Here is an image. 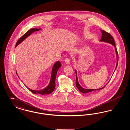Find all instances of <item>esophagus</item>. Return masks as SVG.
<instances>
[{
  "label": "esophagus",
  "mask_w": 130,
  "mask_h": 130,
  "mask_svg": "<svg viewBox=\"0 0 130 130\" xmlns=\"http://www.w3.org/2000/svg\"><path fill=\"white\" fill-rule=\"evenodd\" d=\"M65 62L67 64H69L70 63V58H66L65 59Z\"/></svg>",
  "instance_id": "34e87169"
}]
</instances>
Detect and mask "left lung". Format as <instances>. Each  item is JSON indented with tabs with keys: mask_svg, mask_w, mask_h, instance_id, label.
<instances>
[{
	"mask_svg": "<svg viewBox=\"0 0 130 130\" xmlns=\"http://www.w3.org/2000/svg\"><path fill=\"white\" fill-rule=\"evenodd\" d=\"M101 32H102V37L100 39V40L102 41H104V42H108L109 43H111L115 47V49H116V53H117V66H116V68H117L118 65V51H117V49L116 47V44H115V42L114 40V39L113 37L111 36V35L110 34H109V32H106V31L104 30H101ZM75 73H76V75H77V74H76V71H75ZM75 83H76V86L77 88V89L79 90V91L81 92V93H88L89 92H91L93 91H94L96 90H101L103 89L105 87L106 85H105V86L100 88V89H84L83 88H82V87L80 86V85L79 84L78 82V80H77V76H76V80H75Z\"/></svg>",
	"mask_w": 130,
	"mask_h": 130,
	"instance_id": "8db88e82",
	"label": "left lung"
}]
</instances>
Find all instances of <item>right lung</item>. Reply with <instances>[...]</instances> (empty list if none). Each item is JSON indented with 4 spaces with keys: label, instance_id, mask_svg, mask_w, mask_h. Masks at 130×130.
I'll return each mask as SVG.
<instances>
[{
    "label": "right lung",
    "instance_id": "right-lung-1",
    "mask_svg": "<svg viewBox=\"0 0 130 130\" xmlns=\"http://www.w3.org/2000/svg\"><path fill=\"white\" fill-rule=\"evenodd\" d=\"M39 30H40V29L33 28V29H31L29 31H27L25 34H24L21 37L19 38V39L16 43L15 47L20 42H21L23 40H24L26 37H28L29 35H30L32 32L36 31H39ZM61 66V64L59 61L56 62L55 64L54 65L53 67V70H52V72L51 81L50 82L49 85L47 87H46V88H45L44 89L41 90H38V91H34V90H31L30 89H29V88H28V89L33 93H39V94H41L43 95V94H48L52 93L53 92V91L54 90L55 87H56L55 80H56L57 72L58 70L59 69V68H60Z\"/></svg>",
    "mask_w": 130,
    "mask_h": 130
}]
</instances>
